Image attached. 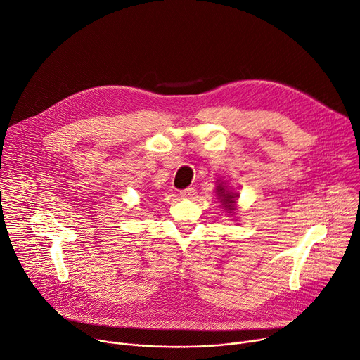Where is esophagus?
Here are the masks:
<instances>
[{
	"label": "esophagus",
	"mask_w": 360,
	"mask_h": 360,
	"mask_svg": "<svg viewBox=\"0 0 360 360\" xmlns=\"http://www.w3.org/2000/svg\"><path fill=\"white\" fill-rule=\"evenodd\" d=\"M180 196L183 199H193V198L196 196V188L195 187H187V188L180 191Z\"/></svg>",
	"instance_id": "esophagus-1"
}]
</instances>
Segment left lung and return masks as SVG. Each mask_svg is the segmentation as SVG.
<instances>
[{
    "label": "left lung",
    "mask_w": 360,
    "mask_h": 360,
    "mask_svg": "<svg viewBox=\"0 0 360 360\" xmlns=\"http://www.w3.org/2000/svg\"><path fill=\"white\" fill-rule=\"evenodd\" d=\"M216 199L220 202V207H222L232 219H235L236 212H238V199H239V193H236L231 186L226 184V181L217 180L216 187Z\"/></svg>",
    "instance_id": "1"
}]
</instances>
